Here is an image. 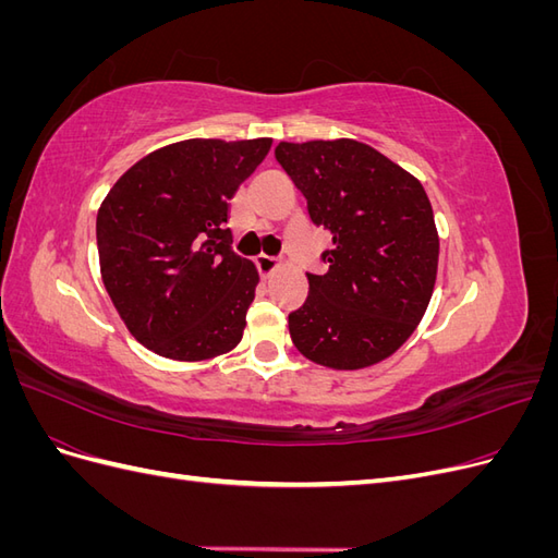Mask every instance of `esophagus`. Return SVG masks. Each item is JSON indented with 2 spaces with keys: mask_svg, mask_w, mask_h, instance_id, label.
I'll return each mask as SVG.
<instances>
[{
  "mask_svg": "<svg viewBox=\"0 0 558 558\" xmlns=\"http://www.w3.org/2000/svg\"><path fill=\"white\" fill-rule=\"evenodd\" d=\"M256 267H258L260 277H269L279 267V260L275 256H265V253H260V256L256 258Z\"/></svg>",
  "mask_w": 558,
  "mask_h": 558,
  "instance_id": "esophagus-1",
  "label": "esophagus"
}]
</instances>
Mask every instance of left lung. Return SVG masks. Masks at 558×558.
Listing matches in <instances>:
<instances>
[{
  "label": "left lung",
  "mask_w": 558,
  "mask_h": 558,
  "mask_svg": "<svg viewBox=\"0 0 558 558\" xmlns=\"http://www.w3.org/2000/svg\"><path fill=\"white\" fill-rule=\"evenodd\" d=\"M281 170L305 195L316 228L332 234L305 305L289 314L295 349L310 361L359 369L384 361L424 316L437 275L430 199L412 174L373 146L281 142Z\"/></svg>",
  "instance_id": "obj_1"
}]
</instances>
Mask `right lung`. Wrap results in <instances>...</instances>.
Returning a JSON list of instances; mask_svg holds the SVG:
<instances>
[{
	"label": "right lung",
	"mask_w": 558,
	"mask_h": 558,
	"mask_svg": "<svg viewBox=\"0 0 558 558\" xmlns=\"http://www.w3.org/2000/svg\"><path fill=\"white\" fill-rule=\"evenodd\" d=\"M272 140H185L113 183L97 211L102 281L158 356L205 361L240 344L258 272L232 251L230 199Z\"/></svg>",
	"instance_id": "obj_1"
}]
</instances>
